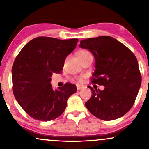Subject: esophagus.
I'll list each match as a JSON object with an SVG mask.
<instances>
[{
  "label": "esophagus",
  "mask_w": 149,
  "mask_h": 149,
  "mask_svg": "<svg viewBox=\"0 0 149 149\" xmlns=\"http://www.w3.org/2000/svg\"><path fill=\"white\" fill-rule=\"evenodd\" d=\"M84 87H85L84 85H80V84H77L76 85V88H77V90H80V89L83 88Z\"/></svg>",
  "instance_id": "obj_1"
}]
</instances>
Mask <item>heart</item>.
I'll return each instance as SVG.
<instances>
[{
  "label": "heart",
  "instance_id": "b5f03b06",
  "mask_svg": "<svg viewBox=\"0 0 149 149\" xmlns=\"http://www.w3.org/2000/svg\"><path fill=\"white\" fill-rule=\"evenodd\" d=\"M78 56L80 60L83 61V59H85V58L89 57V56H92V54L89 51L85 50V49H83V50H80L78 52ZM77 80H79V81H81L82 78L81 77H78V78H77Z\"/></svg>",
  "mask_w": 149,
  "mask_h": 149
}]
</instances>
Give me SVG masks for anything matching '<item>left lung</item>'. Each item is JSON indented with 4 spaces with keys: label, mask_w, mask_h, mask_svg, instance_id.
Instances as JSON below:
<instances>
[{
    "label": "left lung",
    "mask_w": 149,
    "mask_h": 149,
    "mask_svg": "<svg viewBox=\"0 0 149 149\" xmlns=\"http://www.w3.org/2000/svg\"><path fill=\"white\" fill-rule=\"evenodd\" d=\"M88 49L96 65L92 83L104 85V90L91 89L92 97L85 105L95 117L112 120L122 117L131 109L141 83L137 59L132 52L111 36H99L80 41Z\"/></svg>",
    "instance_id": "left-lung-1"
}]
</instances>
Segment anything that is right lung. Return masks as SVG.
Wrapping results in <instances>:
<instances>
[{
    "mask_svg": "<svg viewBox=\"0 0 149 149\" xmlns=\"http://www.w3.org/2000/svg\"><path fill=\"white\" fill-rule=\"evenodd\" d=\"M78 39L59 40L39 36L21 49L12 68L13 91L24 111L33 119L49 121L63 113L67 100L76 92L75 85L65 83L52 90V73H60L66 57L76 48Z\"/></svg>",
    "mask_w": 149,
    "mask_h": 149,
    "instance_id": "obj_1",
    "label": "right lung"
}]
</instances>
